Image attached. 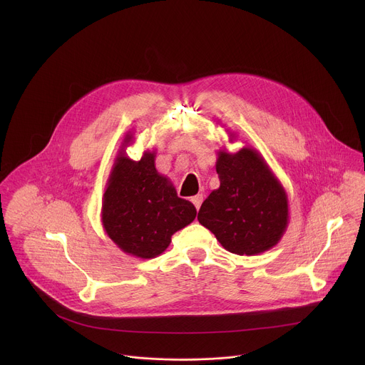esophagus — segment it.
Returning <instances> with one entry per match:
<instances>
[{
  "label": "esophagus",
  "mask_w": 365,
  "mask_h": 365,
  "mask_svg": "<svg viewBox=\"0 0 365 365\" xmlns=\"http://www.w3.org/2000/svg\"><path fill=\"white\" fill-rule=\"evenodd\" d=\"M192 203L196 206V210H199V207H200V205H202V202H203V195H195V196H192Z\"/></svg>",
  "instance_id": "34e87169"
}]
</instances>
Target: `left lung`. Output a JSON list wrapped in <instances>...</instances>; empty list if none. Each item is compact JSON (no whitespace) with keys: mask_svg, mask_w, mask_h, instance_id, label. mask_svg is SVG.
<instances>
[{"mask_svg":"<svg viewBox=\"0 0 365 365\" xmlns=\"http://www.w3.org/2000/svg\"><path fill=\"white\" fill-rule=\"evenodd\" d=\"M228 134L232 143L235 134ZM215 168L220 187L203 200L197 221L238 255L277 245L289 225V199L263 155L250 145L235 153L218 150Z\"/></svg>","mask_w":365,"mask_h":365,"instance_id":"left-lung-1","label":"left lung"}]
</instances>
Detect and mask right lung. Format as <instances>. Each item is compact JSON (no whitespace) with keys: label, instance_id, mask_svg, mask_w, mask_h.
Listing matches in <instances>:
<instances>
[{"label":"right lung","instance_id":"right-lung-1","mask_svg":"<svg viewBox=\"0 0 365 365\" xmlns=\"http://www.w3.org/2000/svg\"><path fill=\"white\" fill-rule=\"evenodd\" d=\"M130 144L131 131L114 160L102 197L101 221L123 252L147 259L160 255L172 235L195 220L196 207L179 197L170 179L155 169V150H145L135 162L125 153Z\"/></svg>","mask_w":365,"mask_h":365}]
</instances>
